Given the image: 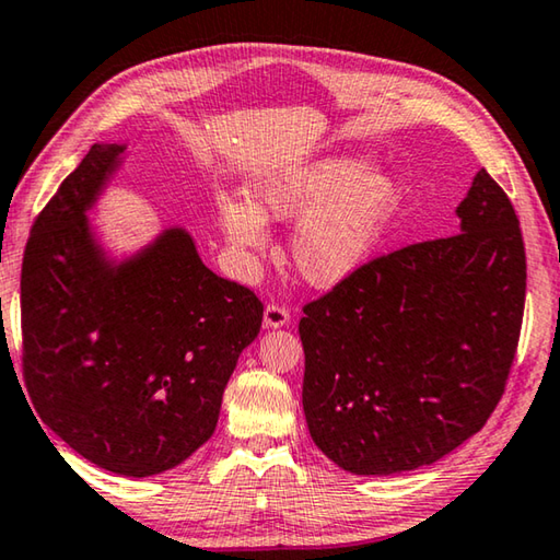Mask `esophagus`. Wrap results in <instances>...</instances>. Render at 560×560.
<instances>
[{
	"instance_id": "1",
	"label": "esophagus",
	"mask_w": 560,
	"mask_h": 560,
	"mask_svg": "<svg viewBox=\"0 0 560 560\" xmlns=\"http://www.w3.org/2000/svg\"><path fill=\"white\" fill-rule=\"evenodd\" d=\"M289 308L281 306V303H267V308H264V326L267 328H281L289 324Z\"/></svg>"
}]
</instances>
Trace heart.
<instances>
[{"label":"heart","mask_w":560,"mask_h":560,"mask_svg":"<svg viewBox=\"0 0 560 560\" xmlns=\"http://www.w3.org/2000/svg\"><path fill=\"white\" fill-rule=\"evenodd\" d=\"M402 202L400 179L368 173L360 160L334 158L267 175L254 187V207L226 200L222 224L232 244L261 249L269 220H299L293 267L316 287L338 283L365 261Z\"/></svg>","instance_id":"b5f03b06"}]
</instances>
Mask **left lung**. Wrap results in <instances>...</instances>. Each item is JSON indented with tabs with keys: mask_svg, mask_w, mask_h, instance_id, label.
Listing matches in <instances>:
<instances>
[{
	"mask_svg": "<svg viewBox=\"0 0 560 560\" xmlns=\"http://www.w3.org/2000/svg\"><path fill=\"white\" fill-rule=\"evenodd\" d=\"M457 214L462 232L368 259L303 306V412L346 471L442 459L506 390L526 301L518 217L487 170Z\"/></svg>",
	"mask_w": 560,
	"mask_h": 560,
	"instance_id": "8db88e82",
	"label": "left lung"
}]
</instances>
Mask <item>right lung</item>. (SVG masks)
<instances>
[{
  "label": "right lung",
  "instance_id": "add662e5",
  "mask_svg": "<svg viewBox=\"0 0 560 560\" xmlns=\"http://www.w3.org/2000/svg\"><path fill=\"white\" fill-rule=\"evenodd\" d=\"M120 145H93L32 224L22 261V371L36 415L101 469L150 477L212 438L264 303L170 230L108 269L86 210Z\"/></svg>",
  "mask_w": 560,
  "mask_h": 560
}]
</instances>
